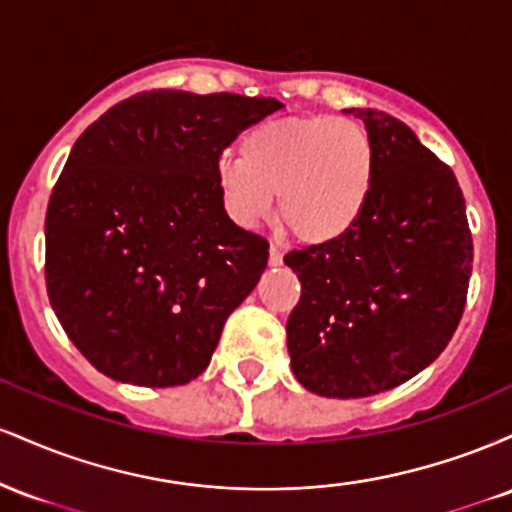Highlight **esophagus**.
I'll return each mask as SVG.
<instances>
[{
    "instance_id": "esophagus-1",
    "label": "esophagus",
    "mask_w": 512,
    "mask_h": 512,
    "mask_svg": "<svg viewBox=\"0 0 512 512\" xmlns=\"http://www.w3.org/2000/svg\"><path fill=\"white\" fill-rule=\"evenodd\" d=\"M269 264H272V267H281V264H284V252H281L279 245L274 243L272 248H269Z\"/></svg>"
}]
</instances>
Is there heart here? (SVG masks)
<instances>
[{
	"instance_id": "b5f03b06",
	"label": "heart",
	"mask_w": 512,
	"mask_h": 512,
	"mask_svg": "<svg viewBox=\"0 0 512 512\" xmlns=\"http://www.w3.org/2000/svg\"><path fill=\"white\" fill-rule=\"evenodd\" d=\"M375 156L366 127L349 117H289L248 129L240 158L216 170L228 214L250 228L279 219L298 240L332 243L354 228L373 187Z\"/></svg>"
}]
</instances>
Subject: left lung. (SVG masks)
I'll return each mask as SVG.
<instances>
[{"label": "left lung", "instance_id": "8db88e82", "mask_svg": "<svg viewBox=\"0 0 512 512\" xmlns=\"http://www.w3.org/2000/svg\"><path fill=\"white\" fill-rule=\"evenodd\" d=\"M366 125L375 173L366 209L332 243L293 250L301 281L286 322L291 368L322 397L407 383L455 334L472 276V233L455 173L397 117L346 108Z\"/></svg>", "mask_w": 512, "mask_h": 512}]
</instances>
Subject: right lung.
<instances>
[{"instance_id":"add662e5","label":"right lung","mask_w":512,"mask_h":512,"mask_svg":"<svg viewBox=\"0 0 512 512\" xmlns=\"http://www.w3.org/2000/svg\"><path fill=\"white\" fill-rule=\"evenodd\" d=\"M279 108L161 88L76 139L45 216V281L67 337L103 375L175 387L209 366L269 257L223 209L219 156Z\"/></svg>"}]
</instances>
